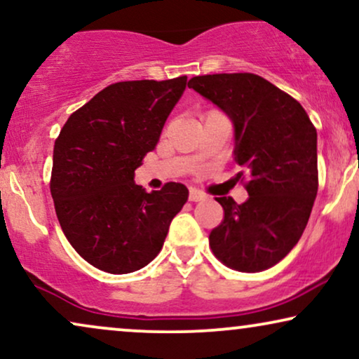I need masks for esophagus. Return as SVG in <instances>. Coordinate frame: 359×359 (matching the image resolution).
Wrapping results in <instances>:
<instances>
[{"label":"esophagus","mask_w":359,"mask_h":359,"mask_svg":"<svg viewBox=\"0 0 359 359\" xmlns=\"http://www.w3.org/2000/svg\"><path fill=\"white\" fill-rule=\"evenodd\" d=\"M203 199H204V194L203 193H199V191H196V189H191L189 191V201L198 203V201H203Z\"/></svg>","instance_id":"34e87169"}]
</instances>
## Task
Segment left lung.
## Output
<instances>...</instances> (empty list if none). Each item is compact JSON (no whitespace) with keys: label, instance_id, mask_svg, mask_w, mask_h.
Masks as SVG:
<instances>
[{"label":"left lung","instance_id":"8db88e82","mask_svg":"<svg viewBox=\"0 0 359 359\" xmlns=\"http://www.w3.org/2000/svg\"><path fill=\"white\" fill-rule=\"evenodd\" d=\"M189 88L234 123V160L248 201L216 198L224 219L209 248L227 267L260 272L280 262L304 234L318 191L316 128L300 102L249 72L193 77Z\"/></svg>","mask_w":359,"mask_h":359}]
</instances>
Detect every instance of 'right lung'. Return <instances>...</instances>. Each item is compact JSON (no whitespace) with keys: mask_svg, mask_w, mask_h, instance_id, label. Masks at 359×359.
<instances>
[{"mask_svg":"<svg viewBox=\"0 0 359 359\" xmlns=\"http://www.w3.org/2000/svg\"><path fill=\"white\" fill-rule=\"evenodd\" d=\"M186 81L111 83L74 111L55 138L50 194L59 224L77 254L100 271L130 273L150 264L188 201L181 183L147 193L133 181Z\"/></svg>","mask_w":359,"mask_h":359,"instance_id":"1","label":"right lung"}]
</instances>
